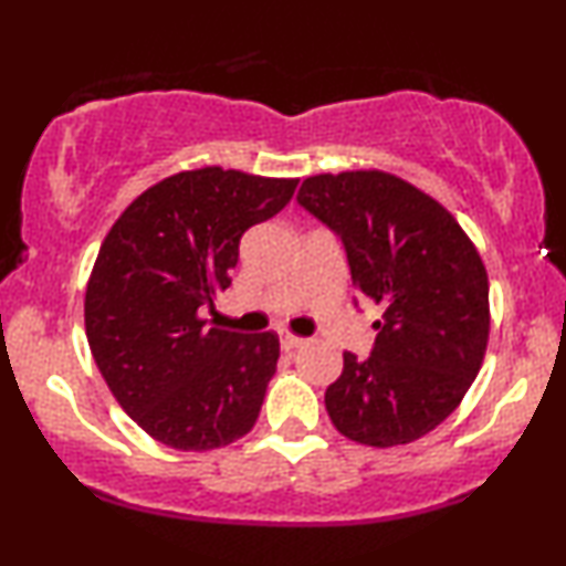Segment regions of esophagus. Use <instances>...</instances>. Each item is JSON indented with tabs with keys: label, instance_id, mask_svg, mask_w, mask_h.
<instances>
[{
	"label": "esophagus",
	"instance_id": "1",
	"mask_svg": "<svg viewBox=\"0 0 566 566\" xmlns=\"http://www.w3.org/2000/svg\"><path fill=\"white\" fill-rule=\"evenodd\" d=\"M279 345H282V350H295L301 348V345H305V339L297 335H290V332H279Z\"/></svg>",
	"mask_w": 566,
	"mask_h": 566
}]
</instances>
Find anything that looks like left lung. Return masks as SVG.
Instances as JSON below:
<instances>
[{"instance_id":"left-lung-1","label":"left lung","mask_w":566,"mask_h":566,"mask_svg":"<svg viewBox=\"0 0 566 566\" xmlns=\"http://www.w3.org/2000/svg\"><path fill=\"white\" fill-rule=\"evenodd\" d=\"M297 202L343 240L353 287L382 308L371 356L343 353L332 424L374 448L432 432L461 403L490 335L488 271L459 221L398 176L318 174Z\"/></svg>"}]
</instances>
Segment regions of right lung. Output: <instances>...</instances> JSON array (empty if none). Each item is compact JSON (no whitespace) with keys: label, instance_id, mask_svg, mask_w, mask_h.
Instances as JSON below:
<instances>
[{"label":"right lung","instance_id":"obj_1","mask_svg":"<svg viewBox=\"0 0 566 566\" xmlns=\"http://www.w3.org/2000/svg\"><path fill=\"white\" fill-rule=\"evenodd\" d=\"M297 179L221 166L168 176L120 213L86 284V339L120 408L176 451H210L253 430L279 360L274 332L208 326L242 234L276 216Z\"/></svg>","mask_w":566,"mask_h":566}]
</instances>
